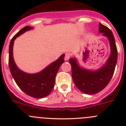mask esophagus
<instances>
[{"label":"esophagus","mask_w":126,"mask_h":126,"mask_svg":"<svg viewBox=\"0 0 126 126\" xmlns=\"http://www.w3.org/2000/svg\"><path fill=\"white\" fill-rule=\"evenodd\" d=\"M71 57V53H66L65 55V60H69Z\"/></svg>","instance_id":"34e87169"}]
</instances>
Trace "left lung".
I'll return each mask as SVG.
<instances>
[{
  "label": "left lung",
  "instance_id": "1",
  "mask_svg": "<svg viewBox=\"0 0 126 126\" xmlns=\"http://www.w3.org/2000/svg\"><path fill=\"white\" fill-rule=\"evenodd\" d=\"M99 24V33L107 38L110 46V54L106 63L99 69L93 71L80 67L76 58L69 59L74 84L81 92L88 94L97 93L106 87L113 76L117 61V49L113 33L107 26Z\"/></svg>",
  "mask_w": 126,
  "mask_h": 126
}]
</instances>
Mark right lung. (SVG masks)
Returning a JSON list of instances; mask_svg holds the SVG:
<instances>
[{
  "label": "right lung",
  "instance_id": "obj_1",
  "mask_svg": "<svg viewBox=\"0 0 126 126\" xmlns=\"http://www.w3.org/2000/svg\"><path fill=\"white\" fill-rule=\"evenodd\" d=\"M33 27L26 26L14 35L11 40L9 49V66L11 75L19 88L26 94L36 98L48 96L54 87L55 76L60 66L64 62V54L57 61L35 74L24 73L17 67L13 57V45L15 39Z\"/></svg>",
  "mask_w": 126,
  "mask_h": 126
}]
</instances>
